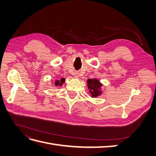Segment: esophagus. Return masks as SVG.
Wrapping results in <instances>:
<instances>
[{"instance_id": "esophagus-1", "label": "esophagus", "mask_w": 156, "mask_h": 156, "mask_svg": "<svg viewBox=\"0 0 156 156\" xmlns=\"http://www.w3.org/2000/svg\"><path fill=\"white\" fill-rule=\"evenodd\" d=\"M73 75H74L75 77L77 78L79 77V72H75L74 73H73Z\"/></svg>"}]
</instances>
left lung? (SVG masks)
Returning <instances> with one entry per match:
<instances>
[{
	"label": "left lung",
	"mask_w": 156,
	"mask_h": 156,
	"mask_svg": "<svg viewBox=\"0 0 156 156\" xmlns=\"http://www.w3.org/2000/svg\"><path fill=\"white\" fill-rule=\"evenodd\" d=\"M87 86L89 90V93L91 94L92 98H97L101 95V87L103 84L100 83L98 79H88L87 80Z\"/></svg>",
	"instance_id": "obj_1"
}]
</instances>
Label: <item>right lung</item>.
Here are the masks:
<instances>
[{
    "mask_svg": "<svg viewBox=\"0 0 156 156\" xmlns=\"http://www.w3.org/2000/svg\"><path fill=\"white\" fill-rule=\"evenodd\" d=\"M65 78H61L60 80H56L54 83V84L56 87H58V86H62L63 83H65Z\"/></svg>",
    "mask_w": 156,
    "mask_h": 156,
    "instance_id": "obj_1",
    "label": "right lung"
}]
</instances>
